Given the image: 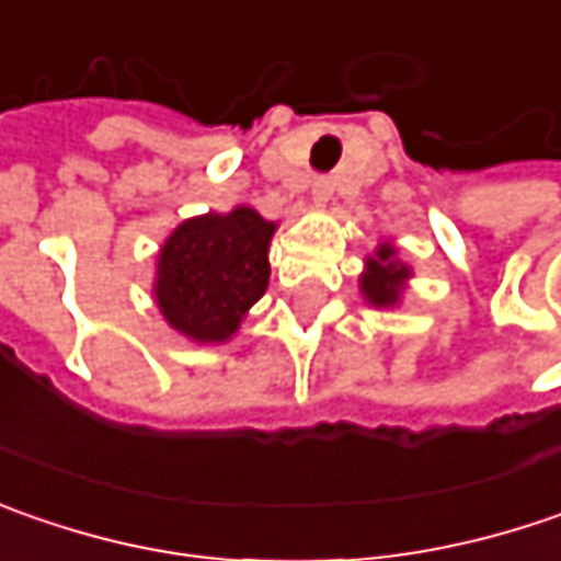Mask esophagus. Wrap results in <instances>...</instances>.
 <instances>
[{"label":"esophagus","mask_w":561,"mask_h":561,"mask_svg":"<svg viewBox=\"0 0 561 561\" xmlns=\"http://www.w3.org/2000/svg\"><path fill=\"white\" fill-rule=\"evenodd\" d=\"M332 191H335V179H332V175H320V179L313 182V191H310V194H313L317 204H327L329 197H332Z\"/></svg>","instance_id":"34e87169"}]
</instances>
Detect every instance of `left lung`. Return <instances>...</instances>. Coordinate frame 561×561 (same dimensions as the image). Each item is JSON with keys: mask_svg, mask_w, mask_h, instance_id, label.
<instances>
[{"mask_svg": "<svg viewBox=\"0 0 561 561\" xmlns=\"http://www.w3.org/2000/svg\"><path fill=\"white\" fill-rule=\"evenodd\" d=\"M377 256L379 260H370V270L360 276V288L374 305H392V301H399V288H402L408 270L392 260V248H386V244L379 248Z\"/></svg>", "mask_w": 561, "mask_h": 561, "instance_id": "left-lung-1", "label": "left lung"}]
</instances>
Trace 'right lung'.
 <instances>
[{"instance_id":"right-lung-1","label":"right lung","mask_w":561,"mask_h":561,"mask_svg":"<svg viewBox=\"0 0 561 561\" xmlns=\"http://www.w3.org/2000/svg\"><path fill=\"white\" fill-rule=\"evenodd\" d=\"M273 232L276 226L248 207L182 222L159 254L162 317L197 342L229 339L266 291Z\"/></svg>"}]
</instances>
